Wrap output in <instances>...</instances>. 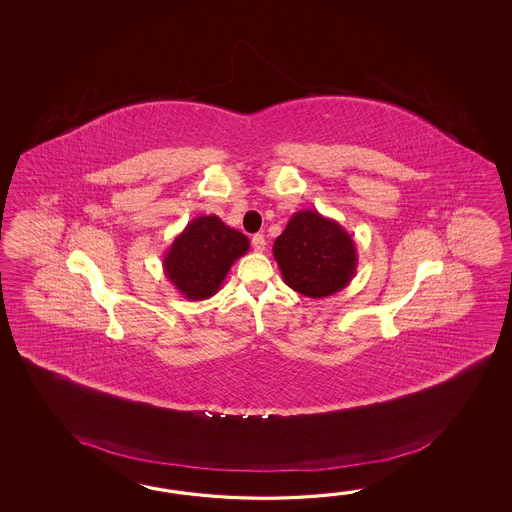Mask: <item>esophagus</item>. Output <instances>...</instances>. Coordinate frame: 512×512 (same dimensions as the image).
I'll return each mask as SVG.
<instances>
[{
	"mask_svg": "<svg viewBox=\"0 0 512 512\" xmlns=\"http://www.w3.org/2000/svg\"><path fill=\"white\" fill-rule=\"evenodd\" d=\"M265 245H267V241H265L263 234H254V236H252V249H254V251H265Z\"/></svg>",
	"mask_w": 512,
	"mask_h": 512,
	"instance_id": "1",
	"label": "esophagus"
}]
</instances>
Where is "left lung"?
<instances>
[{
  "label": "left lung",
  "mask_w": 512,
  "mask_h": 512,
  "mask_svg": "<svg viewBox=\"0 0 512 512\" xmlns=\"http://www.w3.org/2000/svg\"><path fill=\"white\" fill-rule=\"evenodd\" d=\"M283 282L309 298L342 291L357 272V247L335 219L300 210L272 245Z\"/></svg>",
  "instance_id": "8db88e82"
}]
</instances>
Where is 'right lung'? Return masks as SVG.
<instances>
[{
  "label": "right lung",
  "instance_id": "obj_1",
  "mask_svg": "<svg viewBox=\"0 0 512 512\" xmlns=\"http://www.w3.org/2000/svg\"><path fill=\"white\" fill-rule=\"evenodd\" d=\"M249 247V238L218 216H199L175 236L164 254V274L186 300H207L218 293L232 263Z\"/></svg>",
  "mask_w": 512,
  "mask_h": 512
}]
</instances>
